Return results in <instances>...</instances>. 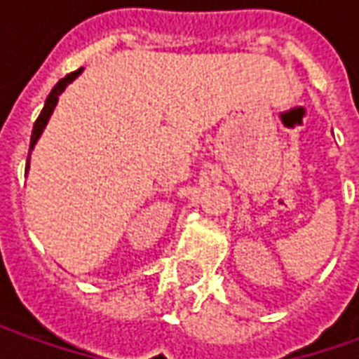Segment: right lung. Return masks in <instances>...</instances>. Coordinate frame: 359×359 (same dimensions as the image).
Here are the masks:
<instances>
[{
    "instance_id": "add662e5",
    "label": "right lung",
    "mask_w": 359,
    "mask_h": 359,
    "mask_svg": "<svg viewBox=\"0 0 359 359\" xmlns=\"http://www.w3.org/2000/svg\"><path fill=\"white\" fill-rule=\"evenodd\" d=\"M82 69H79V71H74V73H69L65 76V79H61V81L53 86V90L50 92V95H48V100H46V105H43L42 113L38 115V118H36L34 123V128H32V136H30V149L34 148L36 140L40 138V134H42V130L46 128V125H48V118H50V115L53 113V107H55V103H57V97L59 94L65 90V86L69 84V82H73L79 74H81ZM27 171H28V159H27Z\"/></svg>"
}]
</instances>
